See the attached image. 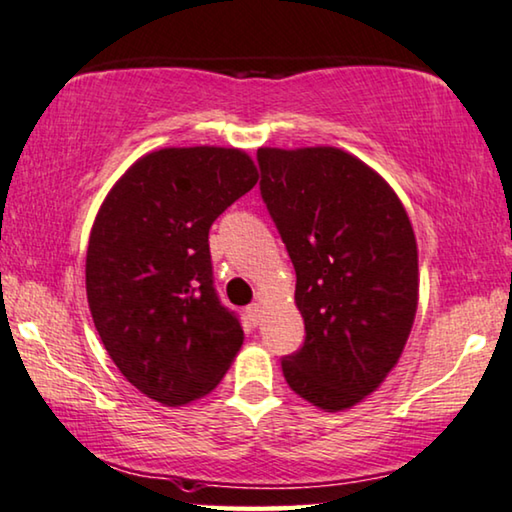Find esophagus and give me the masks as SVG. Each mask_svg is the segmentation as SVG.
Returning <instances> with one entry per match:
<instances>
[{"label": "esophagus", "mask_w": 512, "mask_h": 512, "mask_svg": "<svg viewBox=\"0 0 512 512\" xmlns=\"http://www.w3.org/2000/svg\"><path fill=\"white\" fill-rule=\"evenodd\" d=\"M248 315H250V318H253L255 322L262 320V304H259V301H255V304H250V306H248Z\"/></svg>", "instance_id": "obj_1"}]
</instances>
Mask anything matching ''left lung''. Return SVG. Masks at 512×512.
<instances>
[{"label":"left lung","instance_id":"1","mask_svg":"<svg viewBox=\"0 0 512 512\" xmlns=\"http://www.w3.org/2000/svg\"><path fill=\"white\" fill-rule=\"evenodd\" d=\"M257 162L306 325L283 376L313 406L348 410L378 390L413 329V225L385 178L341 148H259Z\"/></svg>","mask_w":512,"mask_h":512}]
</instances>
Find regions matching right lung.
Returning <instances> with one entry per match:
<instances>
[{"label": "right lung", "mask_w": 512, "mask_h": 512, "mask_svg": "<svg viewBox=\"0 0 512 512\" xmlns=\"http://www.w3.org/2000/svg\"><path fill=\"white\" fill-rule=\"evenodd\" d=\"M257 178L239 148H162L99 208L85 259L92 320L122 376L162 406L201 399L239 355L243 329L215 294L208 229Z\"/></svg>", "instance_id": "add662e5"}]
</instances>
